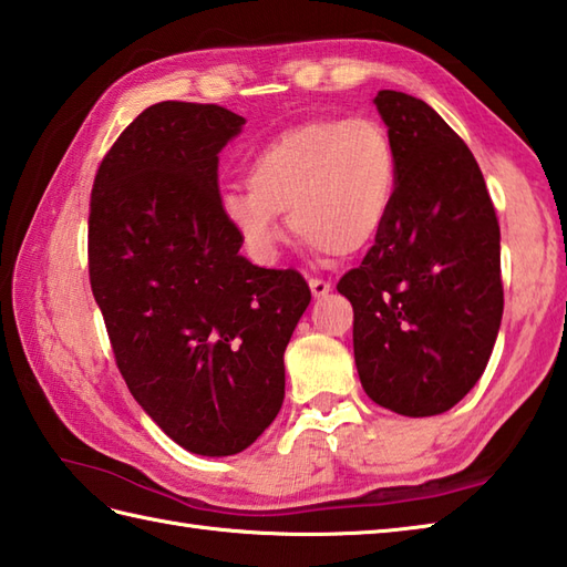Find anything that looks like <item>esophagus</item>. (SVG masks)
<instances>
[{"label":"esophagus","instance_id":"obj_1","mask_svg":"<svg viewBox=\"0 0 567 567\" xmlns=\"http://www.w3.org/2000/svg\"><path fill=\"white\" fill-rule=\"evenodd\" d=\"M309 287H311V295H315V299H323V297H329V292L333 290L331 287V282H327V280H309Z\"/></svg>","mask_w":567,"mask_h":567}]
</instances>
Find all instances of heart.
<instances>
[{"mask_svg": "<svg viewBox=\"0 0 567 567\" xmlns=\"http://www.w3.org/2000/svg\"><path fill=\"white\" fill-rule=\"evenodd\" d=\"M246 183L224 192L221 214L258 262L280 250V214L311 248L355 256L390 219L396 151L372 118H311L262 143Z\"/></svg>", "mask_w": 567, "mask_h": 567, "instance_id": "b5f03b06", "label": "heart"}]
</instances>
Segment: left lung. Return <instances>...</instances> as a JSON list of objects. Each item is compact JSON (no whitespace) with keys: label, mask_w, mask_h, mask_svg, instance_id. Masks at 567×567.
Masks as SVG:
<instances>
[{"label":"left lung","mask_w":567,"mask_h":567,"mask_svg":"<svg viewBox=\"0 0 567 567\" xmlns=\"http://www.w3.org/2000/svg\"><path fill=\"white\" fill-rule=\"evenodd\" d=\"M396 197L375 246L336 290L353 305L360 384L402 416L449 412L483 378L504 292L499 224L463 138L412 94L380 90Z\"/></svg>","instance_id":"1"}]
</instances>
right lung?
<instances>
[{
	"label": "right lung",
	"instance_id": "obj_1",
	"mask_svg": "<svg viewBox=\"0 0 567 567\" xmlns=\"http://www.w3.org/2000/svg\"><path fill=\"white\" fill-rule=\"evenodd\" d=\"M244 116L216 104L141 112L94 177L90 285L134 400L185 451H246L285 400V348L311 302L297 270L240 256L219 153Z\"/></svg>",
	"mask_w": 567,
	"mask_h": 567
}]
</instances>
